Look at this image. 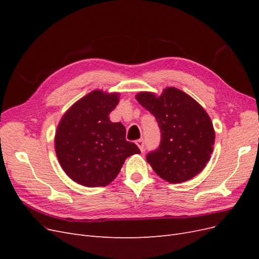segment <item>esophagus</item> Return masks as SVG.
Here are the masks:
<instances>
[{"label":"esophagus","mask_w":259,"mask_h":259,"mask_svg":"<svg viewBox=\"0 0 259 259\" xmlns=\"http://www.w3.org/2000/svg\"><path fill=\"white\" fill-rule=\"evenodd\" d=\"M136 145L140 149V151H144L145 150V143H144L143 139H138L137 142H136Z\"/></svg>","instance_id":"obj_1"}]
</instances>
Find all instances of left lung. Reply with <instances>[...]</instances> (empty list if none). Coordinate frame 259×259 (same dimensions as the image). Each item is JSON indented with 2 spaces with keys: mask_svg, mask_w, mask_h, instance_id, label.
<instances>
[{
  "mask_svg": "<svg viewBox=\"0 0 259 259\" xmlns=\"http://www.w3.org/2000/svg\"><path fill=\"white\" fill-rule=\"evenodd\" d=\"M136 99L154 115L161 130L159 148L146 156L155 173L170 184L198 175L209 161L215 142L213 123L204 109L175 88H166L160 96L140 92Z\"/></svg>",
  "mask_w": 259,
  "mask_h": 259,
  "instance_id": "left-lung-1",
  "label": "left lung"
}]
</instances>
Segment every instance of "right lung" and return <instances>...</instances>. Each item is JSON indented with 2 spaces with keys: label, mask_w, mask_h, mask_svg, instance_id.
<instances>
[{
  "label": "right lung",
  "mask_w": 259,
  "mask_h": 259,
  "mask_svg": "<svg viewBox=\"0 0 259 259\" xmlns=\"http://www.w3.org/2000/svg\"><path fill=\"white\" fill-rule=\"evenodd\" d=\"M119 104V93L93 91L61 117L55 135V151L65 173L85 187L113 182L125 160L140 153L125 138V126L109 120Z\"/></svg>",
  "instance_id": "add662e5"
}]
</instances>
